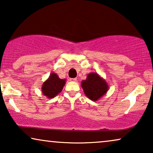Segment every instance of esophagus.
Wrapping results in <instances>:
<instances>
[{"label": "esophagus", "instance_id": "obj_1", "mask_svg": "<svg viewBox=\"0 0 153 153\" xmlns=\"http://www.w3.org/2000/svg\"><path fill=\"white\" fill-rule=\"evenodd\" d=\"M76 78H71L70 79V81H74V82H75V81H76Z\"/></svg>", "mask_w": 153, "mask_h": 153}]
</instances>
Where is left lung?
<instances>
[{
    "instance_id": "left-lung-1",
    "label": "left lung",
    "mask_w": 153,
    "mask_h": 153,
    "mask_svg": "<svg viewBox=\"0 0 153 153\" xmlns=\"http://www.w3.org/2000/svg\"><path fill=\"white\" fill-rule=\"evenodd\" d=\"M81 87L86 97L94 102L99 100L109 88L105 79L96 72L89 73L86 79L81 81Z\"/></svg>"
}]
</instances>
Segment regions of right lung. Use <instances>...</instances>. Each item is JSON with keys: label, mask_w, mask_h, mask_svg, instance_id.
Returning a JSON list of instances; mask_svg holds the SVG:
<instances>
[{"label": "right lung", "mask_w": 153, "mask_h": 153, "mask_svg": "<svg viewBox=\"0 0 153 153\" xmlns=\"http://www.w3.org/2000/svg\"><path fill=\"white\" fill-rule=\"evenodd\" d=\"M65 83V79H60L56 73L52 72L49 78L44 81L42 85V92L48 99H52L62 91Z\"/></svg>", "instance_id": "1"}]
</instances>
